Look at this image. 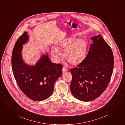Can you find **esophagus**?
<instances>
[{
    "mask_svg": "<svg viewBox=\"0 0 125 125\" xmlns=\"http://www.w3.org/2000/svg\"><path fill=\"white\" fill-rule=\"evenodd\" d=\"M62 73H66V72L68 71V69H67L66 67H63V68H62Z\"/></svg>",
    "mask_w": 125,
    "mask_h": 125,
    "instance_id": "1",
    "label": "esophagus"
}]
</instances>
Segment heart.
I'll list each match as a JSON object with an SVG mask.
<instances>
[{
  "label": "heart",
  "instance_id": "1",
  "mask_svg": "<svg viewBox=\"0 0 125 125\" xmlns=\"http://www.w3.org/2000/svg\"><path fill=\"white\" fill-rule=\"evenodd\" d=\"M59 45L64 51L65 58L71 64L77 66L85 60L87 49V44L85 40L70 37L62 41ZM52 52L57 59L62 55L60 50L56 47H53Z\"/></svg>",
  "mask_w": 125,
  "mask_h": 125
}]
</instances>
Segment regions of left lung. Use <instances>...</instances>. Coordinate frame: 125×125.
I'll return each instance as SVG.
<instances>
[{"instance_id": "obj_1", "label": "left lung", "mask_w": 125, "mask_h": 125, "mask_svg": "<svg viewBox=\"0 0 125 125\" xmlns=\"http://www.w3.org/2000/svg\"><path fill=\"white\" fill-rule=\"evenodd\" d=\"M85 60L70 69V90L77 99L92 101L99 97L109 85L113 73L114 56L109 44L100 34L92 37Z\"/></svg>"}]
</instances>
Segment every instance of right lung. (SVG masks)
Segmentation results:
<instances>
[{"mask_svg":"<svg viewBox=\"0 0 125 125\" xmlns=\"http://www.w3.org/2000/svg\"><path fill=\"white\" fill-rule=\"evenodd\" d=\"M28 40V33L25 32L16 41L12 52V71L19 87L27 97L34 101H43L52 94L55 81L62 75V66L52 62L48 53L43 54L34 65L26 63L21 52L22 45Z\"/></svg>","mask_w":125,"mask_h":125,"instance_id":"1","label":"right lung"}]
</instances>
